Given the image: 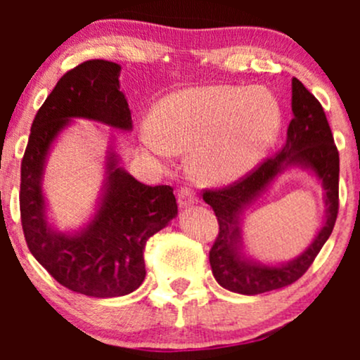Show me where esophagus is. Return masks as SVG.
Masks as SVG:
<instances>
[{"instance_id": "esophagus-1", "label": "esophagus", "mask_w": 360, "mask_h": 360, "mask_svg": "<svg viewBox=\"0 0 360 360\" xmlns=\"http://www.w3.org/2000/svg\"><path fill=\"white\" fill-rule=\"evenodd\" d=\"M177 203H179V208H189V206L196 205L198 200L191 189L181 188L179 191H177Z\"/></svg>"}]
</instances>
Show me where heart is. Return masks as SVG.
Instances as JSON below:
<instances>
[{
    "mask_svg": "<svg viewBox=\"0 0 360 360\" xmlns=\"http://www.w3.org/2000/svg\"><path fill=\"white\" fill-rule=\"evenodd\" d=\"M142 143L160 159L189 150L194 179L235 183L264 162L283 127L278 98L262 86H200L167 94L152 111Z\"/></svg>",
    "mask_w": 360,
    "mask_h": 360,
    "instance_id": "heart-1",
    "label": "heart"
}]
</instances>
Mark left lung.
I'll use <instances>...</instances> for the list:
<instances>
[{
    "mask_svg": "<svg viewBox=\"0 0 360 360\" xmlns=\"http://www.w3.org/2000/svg\"><path fill=\"white\" fill-rule=\"evenodd\" d=\"M292 120L278 155L260 164L249 177L230 188L205 191L203 200L213 208L220 232L210 250L217 283L238 295L254 296L289 286L298 281L328 240L338 213V152L321 105L292 77ZM291 168L308 172L324 189V223L300 256L284 263H262L250 256L243 240L245 212L269 192L277 177Z\"/></svg>",
    "mask_w": 360,
    "mask_h": 360,
    "instance_id": "left-lung-1",
    "label": "left lung"
}]
</instances>
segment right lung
<instances>
[{
	"instance_id": "1",
	"label": "right lung",
	"mask_w": 360,
	"mask_h": 360,
	"mask_svg": "<svg viewBox=\"0 0 360 360\" xmlns=\"http://www.w3.org/2000/svg\"><path fill=\"white\" fill-rule=\"evenodd\" d=\"M120 72L122 65L100 59L65 72L35 115L22 160L20 212L28 249L57 283L93 298L135 291L146 279V242L177 217L171 186L139 183L122 166L110 135L93 213L74 230H60L52 221L44 176L60 135L76 120L120 131L134 128Z\"/></svg>"
}]
</instances>
